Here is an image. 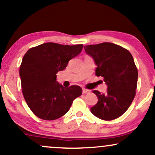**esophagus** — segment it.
<instances>
[{"label": "esophagus", "instance_id": "esophagus-1", "mask_svg": "<svg viewBox=\"0 0 155 155\" xmlns=\"http://www.w3.org/2000/svg\"><path fill=\"white\" fill-rule=\"evenodd\" d=\"M90 91L89 90H87V89H83L82 90V93L83 94H87V93H89Z\"/></svg>", "mask_w": 155, "mask_h": 155}]
</instances>
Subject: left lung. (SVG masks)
Listing matches in <instances>:
<instances>
[{
  "label": "left lung",
  "mask_w": 155,
  "mask_h": 155,
  "mask_svg": "<svg viewBox=\"0 0 155 155\" xmlns=\"http://www.w3.org/2000/svg\"><path fill=\"white\" fill-rule=\"evenodd\" d=\"M84 48L97 65L96 76L104 77L108 87L105 94L94 90L98 101L90 111L101 120H115L127 111L136 95L138 70L132 54L124 48L109 42Z\"/></svg>",
  "instance_id": "left-lung-1"
}]
</instances>
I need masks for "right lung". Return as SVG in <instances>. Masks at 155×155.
<instances>
[{
    "mask_svg": "<svg viewBox=\"0 0 155 155\" xmlns=\"http://www.w3.org/2000/svg\"><path fill=\"white\" fill-rule=\"evenodd\" d=\"M82 44L45 43L31 48L19 68L24 98L33 114L44 120H54L67 113L73 101L82 93L79 86L64 87L56 81L58 71L82 50Z\"/></svg>",
    "mask_w": 155,
    "mask_h": 155,
    "instance_id": "right-lung-1",
    "label": "right lung"
}]
</instances>
